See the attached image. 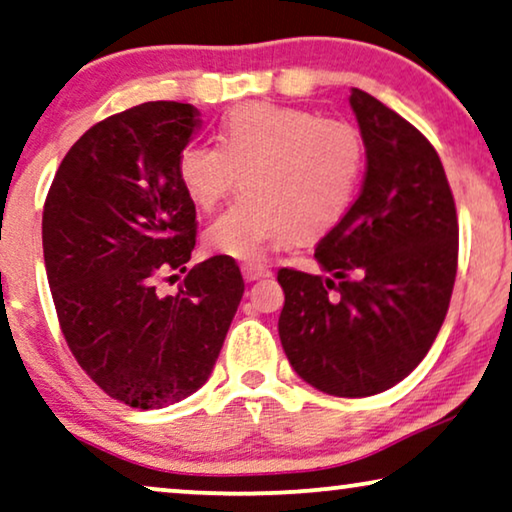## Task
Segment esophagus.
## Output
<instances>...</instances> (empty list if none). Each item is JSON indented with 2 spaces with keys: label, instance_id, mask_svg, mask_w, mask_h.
Masks as SVG:
<instances>
[{
  "label": "esophagus",
  "instance_id": "obj_1",
  "mask_svg": "<svg viewBox=\"0 0 512 512\" xmlns=\"http://www.w3.org/2000/svg\"><path fill=\"white\" fill-rule=\"evenodd\" d=\"M241 273H243V278L248 280V283H253V280H259V278L269 276V269H266V266H262V264L248 262V264L241 266Z\"/></svg>",
  "mask_w": 512,
  "mask_h": 512
}]
</instances>
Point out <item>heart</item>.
Listing matches in <instances>:
<instances>
[{
	"label": "heart",
	"instance_id": "obj_1",
	"mask_svg": "<svg viewBox=\"0 0 512 512\" xmlns=\"http://www.w3.org/2000/svg\"><path fill=\"white\" fill-rule=\"evenodd\" d=\"M364 174V141L348 120L253 102L222 120L218 143L192 141L178 155V181L201 211L236 185L243 197L208 225L215 255L259 262L273 243L315 239L343 220Z\"/></svg>",
	"mask_w": 512,
	"mask_h": 512
}]
</instances>
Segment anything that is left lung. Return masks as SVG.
Returning a JSON list of instances; mask_svg holds the SVG:
<instances>
[{
  "instance_id": "1",
  "label": "left lung",
  "mask_w": 512,
  "mask_h": 512,
  "mask_svg": "<svg viewBox=\"0 0 512 512\" xmlns=\"http://www.w3.org/2000/svg\"><path fill=\"white\" fill-rule=\"evenodd\" d=\"M366 148L362 192L315 248L329 276L280 269L278 334L292 369L334 397H371L427 355L457 276L455 199L434 146L352 88Z\"/></svg>"
}]
</instances>
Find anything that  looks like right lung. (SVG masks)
<instances>
[{
  "mask_svg": "<svg viewBox=\"0 0 512 512\" xmlns=\"http://www.w3.org/2000/svg\"><path fill=\"white\" fill-rule=\"evenodd\" d=\"M201 125L192 104L146 102L97 122L57 169L43 206V262L57 320L81 369L132 408H164L211 376L243 297L234 259L192 266L197 211L178 155Z\"/></svg>",
  "mask_w": 512,
  "mask_h": 512,
  "instance_id": "add662e5",
  "label": "right lung"
}]
</instances>
